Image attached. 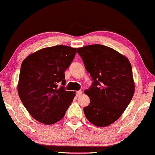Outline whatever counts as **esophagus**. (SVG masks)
Returning <instances> with one entry per match:
<instances>
[{
	"label": "esophagus",
	"mask_w": 155,
	"mask_h": 155,
	"mask_svg": "<svg viewBox=\"0 0 155 155\" xmlns=\"http://www.w3.org/2000/svg\"><path fill=\"white\" fill-rule=\"evenodd\" d=\"M81 94H82V91H81V90H78V91L76 92V95L77 97H79Z\"/></svg>",
	"instance_id": "obj_1"
}]
</instances>
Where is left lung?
I'll use <instances>...</instances> for the list:
<instances>
[{"mask_svg":"<svg viewBox=\"0 0 155 155\" xmlns=\"http://www.w3.org/2000/svg\"><path fill=\"white\" fill-rule=\"evenodd\" d=\"M92 84L85 93L90 102L84 108L85 117L98 127H106L118 120L134 94L131 64L111 48L93 44L78 48Z\"/></svg>","mask_w":155,"mask_h":155,"instance_id":"1","label":"left lung"}]
</instances>
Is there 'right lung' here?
Instances as JSON below:
<instances>
[{"label":"right lung","instance_id":"obj_1","mask_svg":"<svg viewBox=\"0 0 155 155\" xmlns=\"http://www.w3.org/2000/svg\"><path fill=\"white\" fill-rule=\"evenodd\" d=\"M76 54V48L54 46L35 51L22 62L18 93L35 120L51 124L63 119L75 97L64 86L65 71Z\"/></svg>","mask_w":155,"mask_h":155}]
</instances>
